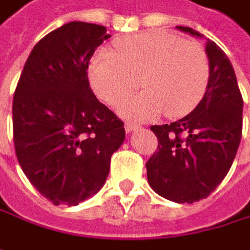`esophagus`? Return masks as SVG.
<instances>
[{"label": "esophagus", "instance_id": "34e87169", "mask_svg": "<svg viewBox=\"0 0 250 250\" xmlns=\"http://www.w3.org/2000/svg\"><path fill=\"white\" fill-rule=\"evenodd\" d=\"M125 128L127 133H131V131H134V130H139V128H142V125H136V123H130V122H127L125 125Z\"/></svg>", "mask_w": 250, "mask_h": 250}]
</instances>
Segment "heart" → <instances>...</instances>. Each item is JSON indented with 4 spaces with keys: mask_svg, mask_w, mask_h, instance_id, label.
Masks as SVG:
<instances>
[{
    "mask_svg": "<svg viewBox=\"0 0 250 250\" xmlns=\"http://www.w3.org/2000/svg\"><path fill=\"white\" fill-rule=\"evenodd\" d=\"M117 54L100 50L93 57L88 76L103 100L117 105L139 85L146 91L128 99L122 114L153 119L166 110L182 117L203 100L210 81L206 50L194 41L166 31H146L117 41Z\"/></svg>",
    "mask_w": 250,
    "mask_h": 250,
    "instance_id": "obj_1",
    "label": "heart"
}]
</instances>
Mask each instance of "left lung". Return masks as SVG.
Listing matches in <instances>:
<instances>
[{
    "label": "left lung",
    "mask_w": 250,
    "mask_h": 250,
    "mask_svg": "<svg viewBox=\"0 0 250 250\" xmlns=\"http://www.w3.org/2000/svg\"><path fill=\"white\" fill-rule=\"evenodd\" d=\"M180 31L202 37L190 27ZM210 81L203 100L186 117L151 125L157 150L146 163L151 189L176 203L206 199L230 169L242 139L243 99L225 51L208 40Z\"/></svg>",
    "instance_id": "1"
}]
</instances>
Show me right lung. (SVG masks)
Segmentation results:
<instances>
[{
    "instance_id": "add662e5",
    "label": "right lung",
    "mask_w": 250,
    "mask_h": 250,
    "mask_svg": "<svg viewBox=\"0 0 250 250\" xmlns=\"http://www.w3.org/2000/svg\"><path fill=\"white\" fill-rule=\"evenodd\" d=\"M105 27L73 21L41 38L28 56L12 100L18 163L56 206H76L105 183L125 123L94 96L88 62L110 38Z\"/></svg>"
}]
</instances>
